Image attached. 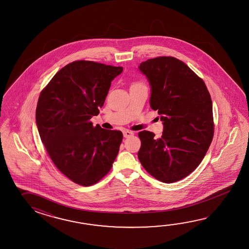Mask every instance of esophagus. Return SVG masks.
I'll return each mask as SVG.
<instances>
[{"mask_svg": "<svg viewBox=\"0 0 249 249\" xmlns=\"http://www.w3.org/2000/svg\"><path fill=\"white\" fill-rule=\"evenodd\" d=\"M123 134H124V137L129 138L133 135V132H132V131H128V130H125V131H124V132H123Z\"/></svg>", "mask_w": 249, "mask_h": 249, "instance_id": "esophagus-1", "label": "esophagus"}]
</instances>
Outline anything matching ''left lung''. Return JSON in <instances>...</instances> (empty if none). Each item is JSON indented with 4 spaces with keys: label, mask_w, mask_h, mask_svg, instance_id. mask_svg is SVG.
<instances>
[{
    "label": "left lung",
    "mask_w": 249,
    "mask_h": 249,
    "mask_svg": "<svg viewBox=\"0 0 249 249\" xmlns=\"http://www.w3.org/2000/svg\"><path fill=\"white\" fill-rule=\"evenodd\" d=\"M150 88V107L164 124L161 137L139 132L138 158L157 180L173 183L201 163L213 136L211 96L204 81L174 57L150 58L139 66Z\"/></svg>",
    "instance_id": "left-lung-1"
}]
</instances>
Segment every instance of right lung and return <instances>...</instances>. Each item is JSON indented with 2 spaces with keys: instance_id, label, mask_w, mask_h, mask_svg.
<instances>
[{
  "instance_id": "add662e5",
  "label": "right lung",
  "mask_w": 249,
  "mask_h": 249,
  "mask_svg": "<svg viewBox=\"0 0 249 249\" xmlns=\"http://www.w3.org/2000/svg\"><path fill=\"white\" fill-rule=\"evenodd\" d=\"M123 72L88 60L65 66L42 90L36 120L53 163L65 176L82 186L97 183L110 171L123 133L93 126L111 82Z\"/></svg>"
}]
</instances>
